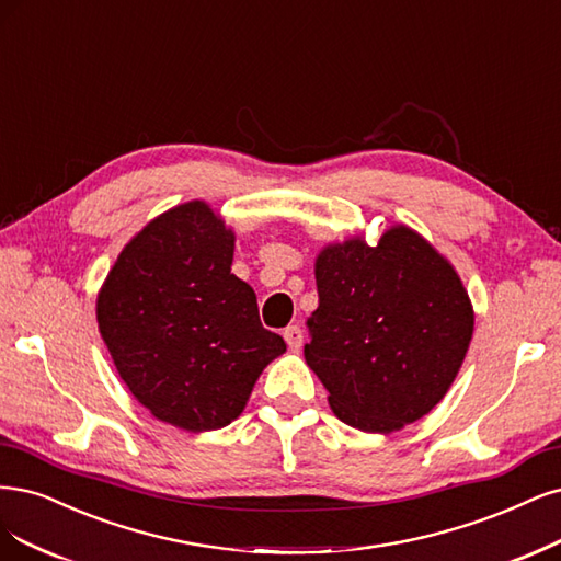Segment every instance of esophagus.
Returning a JSON list of instances; mask_svg holds the SVG:
<instances>
[{
    "mask_svg": "<svg viewBox=\"0 0 561 561\" xmlns=\"http://www.w3.org/2000/svg\"><path fill=\"white\" fill-rule=\"evenodd\" d=\"M283 339L289 347H293V351H299L301 343H304V330L299 324H289L283 330Z\"/></svg>",
    "mask_w": 561,
    "mask_h": 561,
    "instance_id": "34e87169",
    "label": "esophagus"
}]
</instances>
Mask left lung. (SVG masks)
<instances>
[{"instance_id":"left-lung-1","label":"left lung","mask_w":561,"mask_h":561,"mask_svg":"<svg viewBox=\"0 0 561 561\" xmlns=\"http://www.w3.org/2000/svg\"><path fill=\"white\" fill-rule=\"evenodd\" d=\"M320 304L304 357L336 417L390 434L427 415L453 385L473 334L455 268L409 227L378 245L351 239L316 262Z\"/></svg>"}]
</instances>
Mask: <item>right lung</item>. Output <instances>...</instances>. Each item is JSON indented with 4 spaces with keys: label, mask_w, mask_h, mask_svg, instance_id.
I'll return each instance as SVG.
<instances>
[{
    "label": "right lung",
    "mask_w": 561,
    "mask_h": 561,
    "mask_svg": "<svg viewBox=\"0 0 561 561\" xmlns=\"http://www.w3.org/2000/svg\"><path fill=\"white\" fill-rule=\"evenodd\" d=\"M234 234L202 202L167 210L121 253L96 299L115 369L146 409L187 432L237 420L285 341L231 274Z\"/></svg>",
    "instance_id": "obj_1"
}]
</instances>
